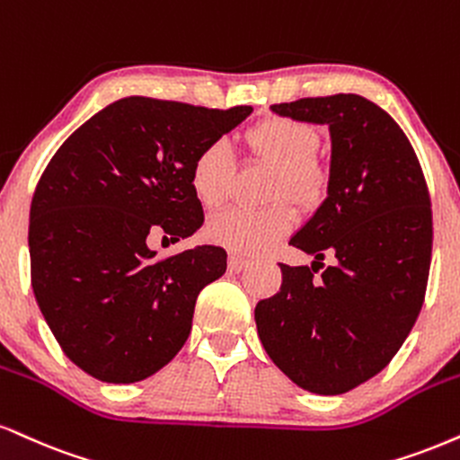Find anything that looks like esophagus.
<instances>
[{"label": "esophagus", "mask_w": 460, "mask_h": 460, "mask_svg": "<svg viewBox=\"0 0 460 460\" xmlns=\"http://www.w3.org/2000/svg\"><path fill=\"white\" fill-rule=\"evenodd\" d=\"M248 259H244V257H240V254H231L229 257V270L231 272H242V270L244 268H248Z\"/></svg>", "instance_id": "obj_1"}]
</instances>
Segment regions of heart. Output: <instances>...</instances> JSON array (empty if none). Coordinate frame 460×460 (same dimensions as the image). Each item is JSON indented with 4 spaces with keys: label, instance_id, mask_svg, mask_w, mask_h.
<instances>
[{
    "label": "heart",
    "instance_id": "heart-1",
    "mask_svg": "<svg viewBox=\"0 0 460 460\" xmlns=\"http://www.w3.org/2000/svg\"><path fill=\"white\" fill-rule=\"evenodd\" d=\"M248 143L257 154L279 167L272 197H291L302 206L319 201L325 177L311 156L319 137L313 126L293 118H268L248 130ZM234 177V147L226 139H214L199 149L190 167V190L203 208H218L229 195ZM296 216L287 203L265 209L229 208L212 216L208 237L234 251L259 254L272 248L293 229Z\"/></svg>",
    "mask_w": 460,
    "mask_h": 460
}]
</instances>
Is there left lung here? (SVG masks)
I'll use <instances>...</instances> for the list:
<instances>
[{
	"mask_svg": "<svg viewBox=\"0 0 460 460\" xmlns=\"http://www.w3.org/2000/svg\"><path fill=\"white\" fill-rule=\"evenodd\" d=\"M328 126V197L289 244L308 265L279 263L283 285L254 308L272 362L302 390L345 394L384 370L416 323L429 280L433 212L401 126L358 93L272 104ZM325 256L334 264L314 272Z\"/></svg>",
	"mask_w": 460,
	"mask_h": 460,
	"instance_id": "obj_1",
	"label": "left lung"
}]
</instances>
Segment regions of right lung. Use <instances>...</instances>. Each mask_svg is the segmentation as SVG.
Instances as JSON below:
<instances>
[{
  "instance_id": "add662e5",
  "label": "right lung",
  "mask_w": 460,
  "mask_h": 460,
  "mask_svg": "<svg viewBox=\"0 0 460 460\" xmlns=\"http://www.w3.org/2000/svg\"><path fill=\"white\" fill-rule=\"evenodd\" d=\"M252 107L206 109L128 96L98 111L55 152L30 209L31 287L66 356L107 384H135L177 356L201 289L225 274L220 246L156 259L152 234L190 237L199 149Z\"/></svg>"
}]
</instances>
